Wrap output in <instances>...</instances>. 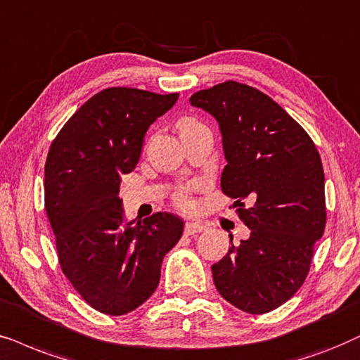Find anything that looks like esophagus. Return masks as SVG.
I'll use <instances>...</instances> for the list:
<instances>
[{
    "label": "esophagus",
    "instance_id": "34e87169",
    "mask_svg": "<svg viewBox=\"0 0 360 360\" xmlns=\"http://www.w3.org/2000/svg\"><path fill=\"white\" fill-rule=\"evenodd\" d=\"M202 231H206V226L201 224V222H186V226H184V233L188 236L199 234V233H202Z\"/></svg>",
    "mask_w": 360,
    "mask_h": 360
}]
</instances>
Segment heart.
I'll list each match as a JSON object with an SVG mask.
<instances>
[{
	"mask_svg": "<svg viewBox=\"0 0 360 360\" xmlns=\"http://www.w3.org/2000/svg\"><path fill=\"white\" fill-rule=\"evenodd\" d=\"M198 126H202V124H201V122L195 121L194 117H181L179 122H177V127H179V131L191 129V127H198ZM198 188H199L198 183L183 186V188L177 191L176 195H174L176 206L181 207V209H191V207H193V193Z\"/></svg>",
	"mask_w": 360,
	"mask_h": 360,
	"instance_id": "heart-1",
	"label": "heart"
}]
</instances>
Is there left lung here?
I'll list each match as a JSON object with an SVG mask.
<instances>
[{
  "mask_svg": "<svg viewBox=\"0 0 360 360\" xmlns=\"http://www.w3.org/2000/svg\"><path fill=\"white\" fill-rule=\"evenodd\" d=\"M216 117L226 167L222 193L236 199L251 234L212 264L216 289L249 314L274 311L306 281L324 234V169L316 144L279 104L248 84L226 81L191 96ZM248 198L252 206L242 202Z\"/></svg>",
  "mask_w": 360,
  "mask_h": 360,
  "instance_id": "obj_1",
  "label": "left lung"
}]
</instances>
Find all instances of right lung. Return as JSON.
Wrapping results in <instances>:
<instances>
[{"label":"right lung","instance_id":"add662e5","mask_svg":"<svg viewBox=\"0 0 360 360\" xmlns=\"http://www.w3.org/2000/svg\"><path fill=\"white\" fill-rule=\"evenodd\" d=\"M177 93L108 88L63 126L44 166V207L61 269L91 307L109 316L151 297L162 257L184 222L171 212L124 221L121 176L138 165L148 127L174 106Z\"/></svg>","mask_w":360,"mask_h":360}]
</instances>
